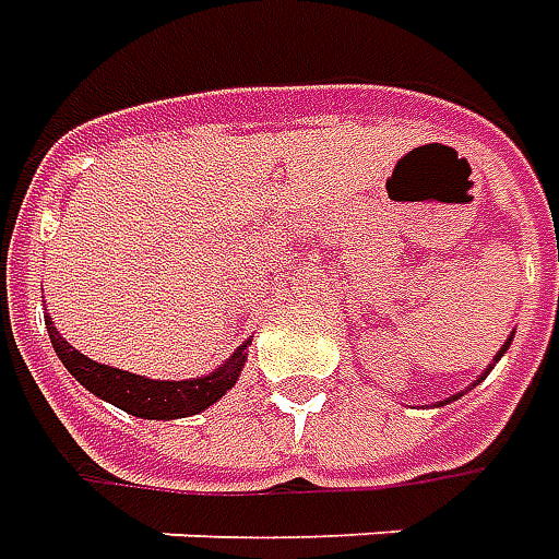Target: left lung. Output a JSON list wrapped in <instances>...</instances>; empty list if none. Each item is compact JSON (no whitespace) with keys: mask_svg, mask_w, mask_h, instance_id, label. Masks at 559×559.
I'll return each mask as SVG.
<instances>
[{"mask_svg":"<svg viewBox=\"0 0 559 559\" xmlns=\"http://www.w3.org/2000/svg\"><path fill=\"white\" fill-rule=\"evenodd\" d=\"M506 349H509V343H506V346H502V349H500V355H502V352H506ZM500 355H497V358H493V361H500Z\"/></svg>","mask_w":559,"mask_h":559,"instance_id":"1","label":"left lung"}]
</instances>
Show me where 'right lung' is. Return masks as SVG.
I'll return each instance as SVG.
<instances>
[{"instance_id": "right-lung-1", "label": "right lung", "mask_w": 559, "mask_h": 559, "mask_svg": "<svg viewBox=\"0 0 559 559\" xmlns=\"http://www.w3.org/2000/svg\"><path fill=\"white\" fill-rule=\"evenodd\" d=\"M47 334L57 349L59 361L69 367V373L90 388L96 397L108 400L114 406H120L122 413L138 415V418H186L201 409H207L210 403L223 397L228 388L235 385L240 367H243V349L231 355V361L219 367L216 373L204 376V379H186V382H159V379H144V376L126 373L108 364L90 361L86 355L69 346L53 322L47 319Z\"/></svg>"}]
</instances>
